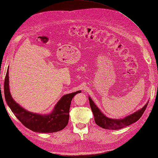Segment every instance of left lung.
Returning <instances> with one entry per match:
<instances>
[{
	"mask_svg": "<svg viewBox=\"0 0 158 158\" xmlns=\"http://www.w3.org/2000/svg\"><path fill=\"white\" fill-rule=\"evenodd\" d=\"M89 102L90 107L94 114L95 123L102 128L109 129V130H118V129L123 128L136 122L142 117L147 107L148 102H148L141 109L132 113L131 115H128L122 119H113L104 115V114H103L98 107L95 106L94 102L90 98H89Z\"/></svg>",
	"mask_w": 158,
	"mask_h": 158,
	"instance_id": "left-lung-1",
	"label": "left lung"
}]
</instances>
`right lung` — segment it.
<instances>
[{
	"instance_id": "right-lung-1",
	"label": "right lung",
	"mask_w": 158,
	"mask_h": 158,
	"mask_svg": "<svg viewBox=\"0 0 158 158\" xmlns=\"http://www.w3.org/2000/svg\"><path fill=\"white\" fill-rule=\"evenodd\" d=\"M4 92L8 106L23 125L33 132L51 133L63 130L68 125L71 101L74 95L81 91L64 95L56 103L53 111L45 115L27 111L14 102L9 90L8 68L4 79Z\"/></svg>"
}]
</instances>
